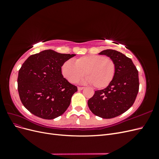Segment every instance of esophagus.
<instances>
[{
    "instance_id": "esophagus-1",
    "label": "esophagus",
    "mask_w": 159,
    "mask_h": 159,
    "mask_svg": "<svg viewBox=\"0 0 159 159\" xmlns=\"http://www.w3.org/2000/svg\"><path fill=\"white\" fill-rule=\"evenodd\" d=\"M84 88V87H80V86H79V87L78 88V89L79 91H80V90H82Z\"/></svg>"
}]
</instances>
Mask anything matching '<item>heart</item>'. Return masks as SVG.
<instances>
[{"label": "heart", "mask_w": 159, "mask_h": 159, "mask_svg": "<svg viewBox=\"0 0 159 159\" xmlns=\"http://www.w3.org/2000/svg\"><path fill=\"white\" fill-rule=\"evenodd\" d=\"M85 81L97 89L107 87L116 73V64L111 57L103 55H87L75 59V63L67 60L61 66V73L71 83L77 82L84 75Z\"/></svg>", "instance_id": "b5f03b06"}]
</instances>
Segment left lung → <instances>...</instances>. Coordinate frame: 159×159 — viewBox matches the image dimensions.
Masks as SVG:
<instances>
[{"label":"left lung","mask_w":159,"mask_h":159,"mask_svg":"<svg viewBox=\"0 0 159 159\" xmlns=\"http://www.w3.org/2000/svg\"><path fill=\"white\" fill-rule=\"evenodd\" d=\"M112 58L116 64V73L106 88L95 91L88 104L91 111L103 119L123 114L134 103L139 92V73L131 59L114 50L99 53Z\"/></svg>","instance_id":"left-lung-1"}]
</instances>
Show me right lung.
<instances>
[{"instance_id": "add662e5", "label": "right lung", "mask_w": 159, "mask_h": 159, "mask_svg": "<svg viewBox=\"0 0 159 159\" xmlns=\"http://www.w3.org/2000/svg\"><path fill=\"white\" fill-rule=\"evenodd\" d=\"M74 56L46 50L24 62L18 71V91L22 103L31 113L53 119L68 109L78 88L64 78L61 66Z\"/></svg>"}]
</instances>
